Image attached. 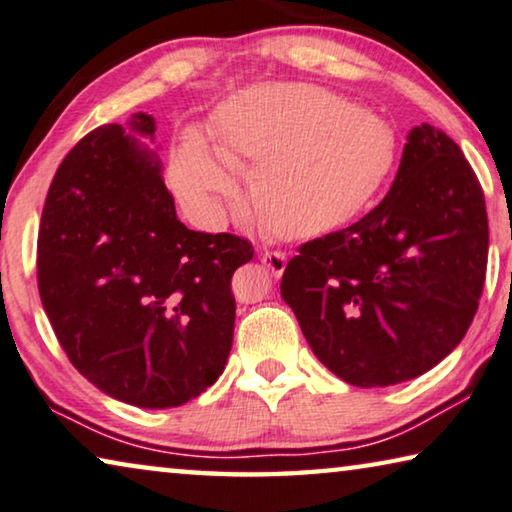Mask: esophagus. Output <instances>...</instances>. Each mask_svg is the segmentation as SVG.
<instances>
[{"instance_id": "34e87169", "label": "esophagus", "mask_w": 512, "mask_h": 512, "mask_svg": "<svg viewBox=\"0 0 512 512\" xmlns=\"http://www.w3.org/2000/svg\"><path fill=\"white\" fill-rule=\"evenodd\" d=\"M261 263L270 270V274L274 279H279L283 270H286V254L281 251H261Z\"/></svg>"}]
</instances>
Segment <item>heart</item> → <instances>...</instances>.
<instances>
[{
  "mask_svg": "<svg viewBox=\"0 0 512 512\" xmlns=\"http://www.w3.org/2000/svg\"><path fill=\"white\" fill-rule=\"evenodd\" d=\"M215 146L187 132L171 157L169 180L183 208L219 226L245 199L288 238L341 229L384 192L398 164L389 121L357 102L302 82H267L235 93L212 119Z\"/></svg>",
  "mask_w": 512,
  "mask_h": 512,
  "instance_id": "1",
  "label": "heart"
}]
</instances>
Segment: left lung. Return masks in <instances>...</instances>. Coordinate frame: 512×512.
Returning a JSON list of instances; mask_svg holds the SVG:
<instances>
[{"label": "left lung", "mask_w": 512, "mask_h": 512, "mask_svg": "<svg viewBox=\"0 0 512 512\" xmlns=\"http://www.w3.org/2000/svg\"><path fill=\"white\" fill-rule=\"evenodd\" d=\"M487 242L474 169L451 137L421 123L380 206L302 245L283 272L281 297L336 377L389 387L435 368L465 338Z\"/></svg>", "instance_id": "1"}]
</instances>
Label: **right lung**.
Instances as JSON below:
<instances>
[{
    "label": "right lung",
    "instance_id": "1",
    "mask_svg": "<svg viewBox=\"0 0 512 512\" xmlns=\"http://www.w3.org/2000/svg\"><path fill=\"white\" fill-rule=\"evenodd\" d=\"M155 119L137 112L70 151L38 231V293L77 371L121 403L201 396L233 345L231 277L254 258L231 233L190 231L162 178Z\"/></svg>",
    "mask_w": 512,
    "mask_h": 512
}]
</instances>
